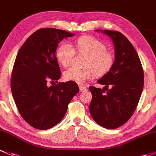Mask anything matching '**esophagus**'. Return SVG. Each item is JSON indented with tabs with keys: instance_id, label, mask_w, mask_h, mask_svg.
Instances as JSON below:
<instances>
[{
	"instance_id": "obj_1",
	"label": "esophagus",
	"mask_w": 156,
	"mask_h": 156,
	"mask_svg": "<svg viewBox=\"0 0 156 156\" xmlns=\"http://www.w3.org/2000/svg\"><path fill=\"white\" fill-rule=\"evenodd\" d=\"M80 91H87V88L84 86H80Z\"/></svg>"
}]
</instances>
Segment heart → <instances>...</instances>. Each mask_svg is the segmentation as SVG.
Instances as JSON below:
<instances>
[{
    "instance_id": "obj_1",
    "label": "heart",
    "mask_w": 156,
    "mask_h": 156,
    "mask_svg": "<svg viewBox=\"0 0 156 156\" xmlns=\"http://www.w3.org/2000/svg\"><path fill=\"white\" fill-rule=\"evenodd\" d=\"M75 49L68 43L60 45L56 51L58 61L64 67L71 65L76 52L87 55L84 63V68L71 67L64 73L66 81H72L83 84L91 80L94 74L103 76L108 73L114 65V55L107 50V46L97 38L91 36H83L75 42Z\"/></svg>"
}]
</instances>
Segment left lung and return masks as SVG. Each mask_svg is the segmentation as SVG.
<instances>
[{"label":"left lung","mask_w":156,"mask_h":156,"mask_svg":"<svg viewBox=\"0 0 156 156\" xmlns=\"http://www.w3.org/2000/svg\"><path fill=\"white\" fill-rule=\"evenodd\" d=\"M104 33L113 42L115 62L110 71L98 81L105 86L104 89L89 86L92 94L89 111L98 124L114 129L124 125L135 111L144 74L139 56L127 37L114 30H104Z\"/></svg>","instance_id":"left-lung-1"}]
</instances>
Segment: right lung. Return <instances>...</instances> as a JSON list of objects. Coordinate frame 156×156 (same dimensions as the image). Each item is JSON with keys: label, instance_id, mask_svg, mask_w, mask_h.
<instances>
[{"label": "right lung", "instance_id": "add662e5", "mask_svg": "<svg viewBox=\"0 0 156 156\" xmlns=\"http://www.w3.org/2000/svg\"><path fill=\"white\" fill-rule=\"evenodd\" d=\"M73 35L53 28H41L26 40L16 58L10 80L12 97L24 120L37 129H49L60 122L79 92L75 82L47 84L61 76L55 56L58 45Z\"/></svg>", "mask_w": 156, "mask_h": 156}]
</instances>
